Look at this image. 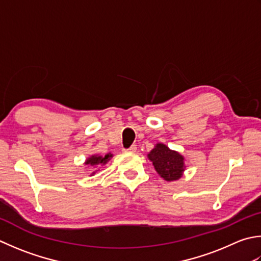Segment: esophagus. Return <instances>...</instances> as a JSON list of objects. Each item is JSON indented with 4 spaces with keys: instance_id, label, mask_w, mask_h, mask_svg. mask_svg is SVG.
<instances>
[{
    "instance_id": "34e87169",
    "label": "esophagus",
    "mask_w": 261,
    "mask_h": 261,
    "mask_svg": "<svg viewBox=\"0 0 261 261\" xmlns=\"http://www.w3.org/2000/svg\"><path fill=\"white\" fill-rule=\"evenodd\" d=\"M123 150H124V152H135L137 150V147H136V145H132L131 147L126 148V149H123Z\"/></svg>"
}]
</instances>
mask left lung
Returning a JSON list of instances; mask_svg holds the SVG:
<instances>
[{
    "label": "left lung",
    "instance_id": "obj_1",
    "mask_svg": "<svg viewBox=\"0 0 261 261\" xmlns=\"http://www.w3.org/2000/svg\"><path fill=\"white\" fill-rule=\"evenodd\" d=\"M148 160L154 165L156 172L167 182L180 180L186 171L185 156L172 150L165 144L158 142L148 152Z\"/></svg>",
    "mask_w": 261,
    "mask_h": 261
}]
</instances>
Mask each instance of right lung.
Returning a JSON list of instances; mask_svg holds the SVG:
<instances>
[{
	"instance_id": "right-lung-1",
	"label": "right lung",
	"mask_w": 261,
	"mask_h": 261,
	"mask_svg": "<svg viewBox=\"0 0 261 261\" xmlns=\"http://www.w3.org/2000/svg\"><path fill=\"white\" fill-rule=\"evenodd\" d=\"M113 157V154H111V152H109V154H106L105 156H101V155H98V154H94L89 156L87 160L85 161L84 164L86 166L90 167L91 170H93V172L90 173V175L93 176L96 174L97 171H99V168L101 166L106 165L107 163H109L111 161V158Z\"/></svg>"
}]
</instances>
